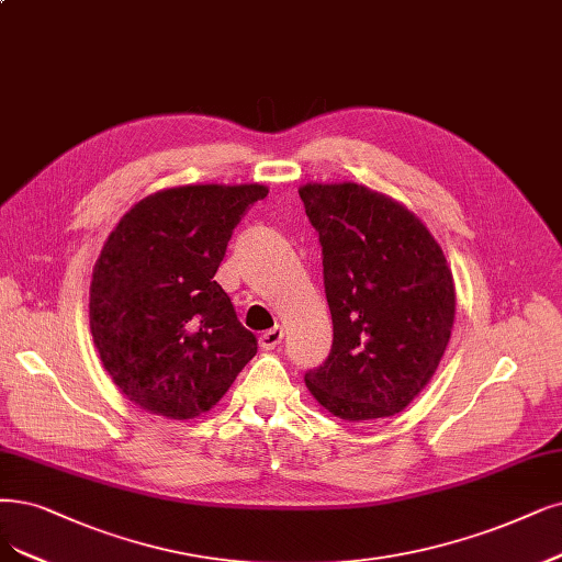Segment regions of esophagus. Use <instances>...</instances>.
<instances>
[{
	"mask_svg": "<svg viewBox=\"0 0 562 562\" xmlns=\"http://www.w3.org/2000/svg\"><path fill=\"white\" fill-rule=\"evenodd\" d=\"M282 336H284V330L280 326H273L270 330H263L261 338H259V345L263 349H276L282 342Z\"/></svg>",
	"mask_w": 562,
	"mask_h": 562,
	"instance_id": "34e87169",
	"label": "esophagus"
}]
</instances>
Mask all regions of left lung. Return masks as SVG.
<instances>
[{
    "label": "left lung",
    "mask_w": 562,
    "mask_h": 562,
    "mask_svg": "<svg viewBox=\"0 0 562 562\" xmlns=\"http://www.w3.org/2000/svg\"><path fill=\"white\" fill-rule=\"evenodd\" d=\"M299 194L319 234L334 319L330 355L305 384L338 419L393 417L430 382L451 338L442 247L403 203L363 184L307 182Z\"/></svg>",
    "instance_id": "obj_1"
}]
</instances>
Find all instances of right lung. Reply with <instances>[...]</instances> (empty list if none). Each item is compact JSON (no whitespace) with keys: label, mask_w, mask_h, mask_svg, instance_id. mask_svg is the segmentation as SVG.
<instances>
[{"label":"right lung","mask_w":562,"mask_h":562,"mask_svg":"<svg viewBox=\"0 0 562 562\" xmlns=\"http://www.w3.org/2000/svg\"><path fill=\"white\" fill-rule=\"evenodd\" d=\"M263 184H184L145 196L103 243L90 330L103 368L140 409L194 419L257 355L215 282L234 228Z\"/></svg>","instance_id":"obj_1"}]
</instances>
